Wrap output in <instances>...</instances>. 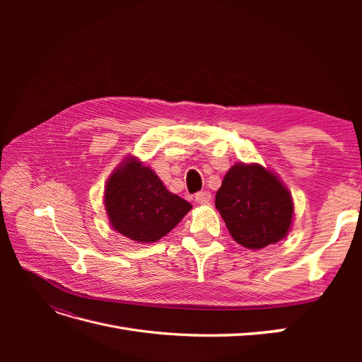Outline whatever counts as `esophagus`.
<instances>
[{
  "label": "esophagus",
  "instance_id": "34e87169",
  "mask_svg": "<svg viewBox=\"0 0 362 362\" xmlns=\"http://www.w3.org/2000/svg\"><path fill=\"white\" fill-rule=\"evenodd\" d=\"M194 199L201 205H206L208 202L211 201V193L210 192H198L194 194Z\"/></svg>",
  "mask_w": 362,
  "mask_h": 362
}]
</instances>
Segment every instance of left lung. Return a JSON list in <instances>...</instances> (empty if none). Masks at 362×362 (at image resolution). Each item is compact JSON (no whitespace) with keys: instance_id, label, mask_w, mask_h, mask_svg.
<instances>
[{"instance_id":"obj_1","label":"left lung","mask_w":362,"mask_h":362,"mask_svg":"<svg viewBox=\"0 0 362 362\" xmlns=\"http://www.w3.org/2000/svg\"><path fill=\"white\" fill-rule=\"evenodd\" d=\"M216 208L229 234L247 249L278 243L293 222L291 194L275 173L259 164L237 163L216 193Z\"/></svg>"}]
</instances>
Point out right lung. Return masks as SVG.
I'll return each instance as SVG.
<instances>
[{
    "mask_svg": "<svg viewBox=\"0 0 362 362\" xmlns=\"http://www.w3.org/2000/svg\"><path fill=\"white\" fill-rule=\"evenodd\" d=\"M105 210L110 225L139 243H154L170 233L192 205L170 193L156 172L137 158H128L105 185Z\"/></svg>",
    "mask_w": 362,
    "mask_h": 362,
    "instance_id": "right-lung-1",
    "label": "right lung"
}]
</instances>
